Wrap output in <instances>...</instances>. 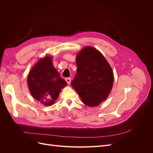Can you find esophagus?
I'll use <instances>...</instances> for the list:
<instances>
[{"label":"esophagus","instance_id":"34e87169","mask_svg":"<svg viewBox=\"0 0 153 153\" xmlns=\"http://www.w3.org/2000/svg\"><path fill=\"white\" fill-rule=\"evenodd\" d=\"M66 81L68 84H70V82H71V78H66Z\"/></svg>","mask_w":153,"mask_h":153}]
</instances>
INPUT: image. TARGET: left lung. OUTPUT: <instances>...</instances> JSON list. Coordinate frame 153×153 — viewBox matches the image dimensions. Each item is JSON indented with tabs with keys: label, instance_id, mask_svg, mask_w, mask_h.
I'll list each match as a JSON object with an SVG mask.
<instances>
[{
	"label": "left lung",
	"instance_id": "1",
	"mask_svg": "<svg viewBox=\"0 0 153 153\" xmlns=\"http://www.w3.org/2000/svg\"><path fill=\"white\" fill-rule=\"evenodd\" d=\"M76 74L71 84L84 104L96 106L106 100L112 90L114 74L103 55L87 47L76 55Z\"/></svg>",
	"mask_w": 153,
	"mask_h": 153
}]
</instances>
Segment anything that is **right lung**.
<instances>
[{"mask_svg": "<svg viewBox=\"0 0 153 153\" xmlns=\"http://www.w3.org/2000/svg\"><path fill=\"white\" fill-rule=\"evenodd\" d=\"M52 57L41 59L29 72L27 83L34 98L46 105H52L62 88L67 85L54 68Z\"/></svg>", "mask_w": 153, "mask_h": 153, "instance_id": "obj_1", "label": "right lung"}]
</instances>
